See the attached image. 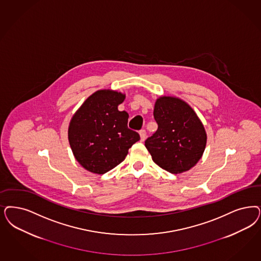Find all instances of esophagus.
<instances>
[{
  "label": "esophagus",
  "mask_w": 261,
  "mask_h": 261,
  "mask_svg": "<svg viewBox=\"0 0 261 261\" xmlns=\"http://www.w3.org/2000/svg\"><path fill=\"white\" fill-rule=\"evenodd\" d=\"M140 137H141V142H144V140H145V138H146V131L145 130H141L140 131Z\"/></svg>",
  "instance_id": "obj_1"
}]
</instances>
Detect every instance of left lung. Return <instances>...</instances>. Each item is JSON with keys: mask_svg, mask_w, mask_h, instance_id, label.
I'll use <instances>...</instances> for the list:
<instances>
[{"mask_svg": "<svg viewBox=\"0 0 261 261\" xmlns=\"http://www.w3.org/2000/svg\"><path fill=\"white\" fill-rule=\"evenodd\" d=\"M153 116L158 129L144 144L153 162L174 174L189 171L206 146V131L198 115L184 100L164 95L156 99Z\"/></svg>", "mask_w": 261, "mask_h": 261, "instance_id": "8db88e82", "label": "left lung"}]
</instances>
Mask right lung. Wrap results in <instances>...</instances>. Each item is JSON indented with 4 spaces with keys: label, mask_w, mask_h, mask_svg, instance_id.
<instances>
[{
    "label": "right lung",
    "mask_w": 261,
    "mask_h": 261,
    "mask_svg": "<svg viewBox=\"0 0 261 261\" xmlns=\"http://www.w3.org/2000/svg\"><path fill=\"white\" fill-rule=\"evenodd\" d=\"M125 94L100 90L86 99L68 126V142L75 159L87 171L103 174L125 159L140 135L128 128L129 115L118 111Z\"/></svg>",
    "instance_id": "1"
}]
</instances>
